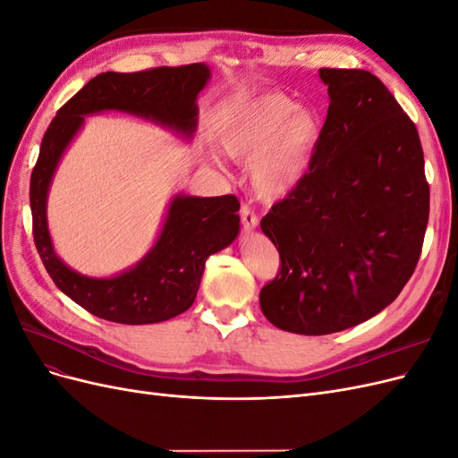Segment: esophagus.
Masks as SVG:
<instances>
[{
	"instance_id": "34e87169",
	"label": "esophagus",
	"mask_w": 458,
	"mask_h": 458,
	"mask_svg": "<svg viewBox=\"0 0 458 458\" xmlns=\"http://www.w3.org/2000/svg\"><path fill=\"white\" fill-rule=\"evenodd\" d=\"M241 219H242L244 231H252V229L258 227V216H256L252 206L242 204V208H241Z\"/></svg>"
}]
</instances>
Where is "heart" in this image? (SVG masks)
I'll list each match as a JSON object with an SVG mask.
<instances>
[{
    "label": "heart",
    "instance_id": "1",
    "mask_svg": "<svg viewBox=\"0 0 458 458\" xmlns=\"http://www.w3.org/2000/svg\"><path fill=\"white\" fill-rule=\"evenodd\" d=\"M325 130L323 116L283 93L239 105L219 131L225 155L250 162V183L263 200H279L308 175Z\"/></svg>",
    "mask_w": 458,
    "mask_h": 458
}]
</instances>
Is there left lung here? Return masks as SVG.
Wrapping results in <instances>:
<instances>
[{
  "label": "left lung",
  "mask_w": 458,
  "mask_h": 458,
  "mask_svg": "<svg viewBox=\"0 0 458 458\" xmlns=\"http://www.w3.org/2000/svg\"><path fill=\"white\" fill-rule=\"evenodd\" d=\"M318 76L330 105L311 168L259 224L281 256L261 311L308 336L390 306L417 269L429 216L420 137L390 89L355 68Z\"/></svg>",
  "instance_id": "obj_1"
}]
</instances>
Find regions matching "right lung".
Here are the masks:
<instances>
[{"label": "right lung", "mask_w": 458, "mask_h": 458, "mask_svg": "<svg viewBox=\"0 0 458 458\" xmlns=\"http://www.w3.org/2000/svg\"><path fill=\"white\" fill-rule=\"evenodd\" d=\"M210 71L202 63L157 66L141 72H103L68 99L49 123L30 175L32 234L36 250L53 283L95 317L122 325L168 321L187 311L197 298L204 263L239 234L234 195L175 197L155 248L126 273L91 279L68 269L53 250L46 200L57 162L84 114L105 108L148 116L191 135L197 126V95Z\"/></svg>", "instance_id": "1"}]
</instances>
